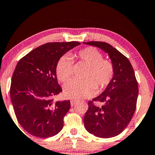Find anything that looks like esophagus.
I'll return each mask as SVG.
<instances>
[{
    "label": "esophagus",
    "mask_w": 155,
    "mask_h": 155,
    "mask_svg": "<svg viewBox=\"0 0 155 155\" xmlns=\"http://www.w3.org/2000/svg\"><path fill=\"white\" fill-rule=\"evenodd\" d=\"M70 102H71V106H73L74 104H76V100H75V99H71V100H70Z\"/></svg>",
    "instance_id": "1"
}]
</instances>
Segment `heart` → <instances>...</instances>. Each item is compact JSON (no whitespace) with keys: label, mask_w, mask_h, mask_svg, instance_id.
<instances>
[{"label":"heart","mask_w":155,"mask_h":155,"mask_svg":"<svg viewBox=\"0 0 155 155\" xmlns=\"http://www.w3.org/2000/svg\"><path fill=\"white\" fill-rule=\"evenodd\" d=\"M74 58L88 65L86 80L71 79L64 87L65 94L73 99H82L92 96L99 89L109 84L114 75L113 63L102 59V53L94 48H86L72 55ZM73 71V61L68 55L60 58L55 72L60 81L65 82L71 77Z\"/></svg>","instance_id":"1"}]
</instances>
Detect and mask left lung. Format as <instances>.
<instances>
[{
	"mask_svg": "<svg viewBox=\"0 0 155 155\" xmlns=\"http://www.w3.org/2000/svg\"><path fill=\"white\" fill-rule=\"evenodd\" d=\"M84 44L97 47L108 54L114 68V75L101 94L89 102L84 117L87 131L100 138L120 134L131 121L137 107L138 83L131 63L118 50L107 42L91 41ZM93 101L103 103L95 106Z\"/></svg>",
	"mask_w": 155,
	"mask_h": 155,
	"instance_id": "obj_1",
	"label": "left lung"
}]
</instances>
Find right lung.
Instances as JSON below:
<instances>
[{
	"instance_id": "1",
	"label": "right lung",
	"mask_w": 155,
	"mask_h": 155,
	"mask_svg": "<svg viewBox=\"0 0 155 155\" xmlns=\"http://www.w3.org/2000/svg\"><path fill=\"white\" fill-rule=\"evenodd\" d=\"M79 42H49L31 50L18 61L13 74L10 96L18 122L38 138L56 135L69 110V100H53L62 92L58 82L56 64Z\"/></svg>"
}]
</instances>
